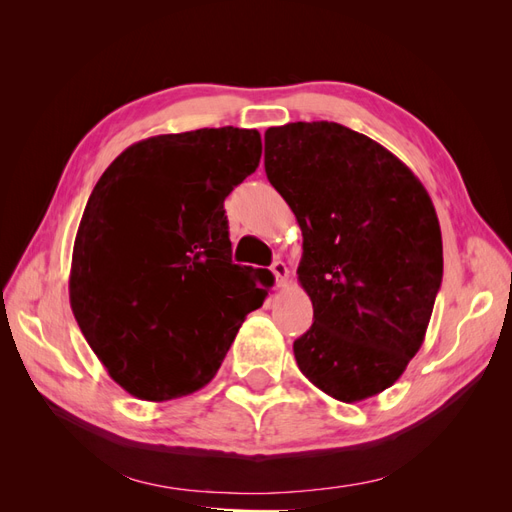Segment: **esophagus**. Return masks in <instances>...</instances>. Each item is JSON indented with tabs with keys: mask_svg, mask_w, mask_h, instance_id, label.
Listing matches in <instances>:
<instances>
[{
	"mask_svg": "<svg viewBox=\"0 0 512 512\" xmlns=\"http://www.w3.org/2000/svg\"><path fill=\"white\" fill-rule=\"evenodd\" d=\"M271 271H273V275H275L277 286L286 288V286H288V267L284 265V262H282V260H275L273 265H271Z\"/></svg>",
	"mask_w": 512,
	"mask_h": 512,
	"instance_id": "1",
	"label": "esophagus"
}]
</instances>
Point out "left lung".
Wrapping results in <instances>:
<instances>
[{
    "label": "left lung",
    "instance_id": "left-lung-1",
    "mask_svg": "<svg viewBox=\"0 0 512 512\" xmlns=\"http://www.w3.org/2000/svg\"><path fill=\"white\" fill-rule=\"evenodd\" d=\"M265 170L303 232L299 282L314 324L294 339L303 376L354 404L404 374L442 284L436 209L412 170L333 121L265 132Z\"/></svg>",
    "mask_w": 512,
    "mask_h": 512
}]
</instances>
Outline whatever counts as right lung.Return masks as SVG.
<instances>
[{
  "label": "right lung",
  "mask_w": 512,
  "mask_h": 512,
  "mask_svg": "<svg viewBox=\"0 0 512 512\" xmlns=\"http://www.w3.org/2000/svg\"><path fill=\"white\" fill-rule=\"evenodd\" d=\"M260 134L203 128L134 143L91 192L76 232L70 305L121 389L190 395L215 376L273 286L230 258L226 196L258 168Z\"/></svg>",
  "instance_id": "right-lung-1"
}]
</instances>
